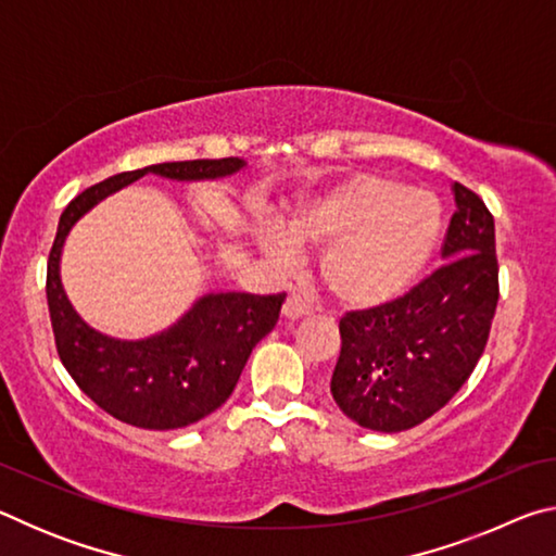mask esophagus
<instances>
[{"mask_svg":"<svg viewBox=\"0 0 556 556\" xmlns=\"http://www.w3.org/2000/svg\"><path fill=\"white\" fill-rule=\"evenodd\" d=\"M312 312H314L312 304H308L306 299H301L299 294H291L285 301V306H281V314H285L287 318H301V316H308Z\"/></svg>","mask_w":556,"mask_h":556,"instance_id":"34e87169","label":"esophagus"}]
</instances>
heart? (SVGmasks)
I'll list each match as a JSON object with an SVG mask.
<instances>
[{
  "instance_id": "b5f03b06",
  "label": "heart",
  "mask_w": 556,
  "mask_h": 556,
  "mask_svg": "<svg viewBox=\"0 0 556 556\" xmlns=\"http://www.w3.org/2000/svg\"><path fill=\"white\" fill-rule=\"evenodd\" d=\"M444 208L437 195L384 174H351L291 205L285 232L262 225L257 242L279 265L294 244L326 248L318 269L336 301L375 308L400 299L434 255Z\"/></svg>"
}]
</instances>
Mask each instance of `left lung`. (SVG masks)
I'll return each instance as SVG.
<instances>
[{
    "mask_svg": "<svg viewBox=\"0 0 556 556\" xmlns=\"http://www.w3.org/2000/svg\"><path fill=\"white\" fill-rule=\"evenodd\" d=\"M441 265L390 304L341 318L331 394L355 425L404 431L437 414L485 351L497 306L495 223L470 188L451 186Z\"/></svg>",
    "mask_w": 556,
    "mask_h": 556,
    "instance_id": "8db88e82",
    "label": "left lung"
}]
</instances>
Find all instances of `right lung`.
I'll return each instance as SVG.
<instances>
[{
    "instance_id": "add662e5",
    "label": "right lung",
    "mask_w": 556,
    "mask_h": 556,
    "mask_svg": "<svg viewBox=\"0 0 556 556\" xmlns=\"http://www.w3.org/2000/svg\"><path fill=\"white\" fill-rule=\"evenodd\" d=\"M240 168L244 162L238 156L144 166L86 188L61 215L46 271L55 348L75 384L125 425L156 431L181 429L218 409L238 384L252 348L279 321L287 294H203L162 333L122 341L88 326L65 296L63 242L90 208L147 174L174 181H213Z\"/></svg>"
}]
</instances>
